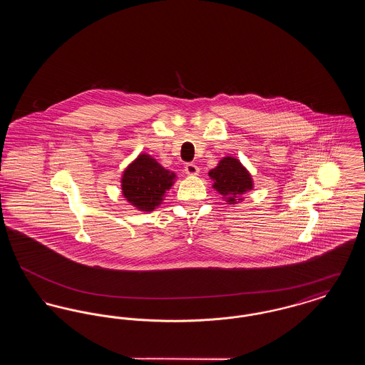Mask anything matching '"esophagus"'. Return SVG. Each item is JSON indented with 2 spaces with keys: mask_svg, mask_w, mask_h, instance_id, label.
<instances>
[{
  "mask_svg": "<svg viewBox=\"0 0 365 365\" xmlns=\"http://www.w3.org/2000/svg\"><path fill=\"white\" fill-rule=\"evenodd\" d=\"M185 173L187 175H191V176H194V175H198L200 168H198L195 164H192V163H187V164L185 165Z\"/></svg>",
  "mask_w": 365,
  "mask_h": 365,
  "instance_id": "1",
  "label": "esophagus"
}]
</instances>
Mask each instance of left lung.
I'll use <instances>...</instances> for the list:
<instances>
[{
	"label": "left lung",
	"mask_w": 365,
	"mask_h": 365,
	"mask_svg": "<svg viewBox=\"0 0 365 365\" xmlns=\"http://www.w3.org/2000/svg\"><path fill=\"white\" fill-rule=\"evenodd\" d=\"M209 176L213 180V189L223 197L227 202L234 204L241 200V195L253 189V180L249 171L234 157H225L219 161L217 167L209 171Z\"/></svg>",
	"instance_id": "8db88e82"
}]
</instances>
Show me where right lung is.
<instances>
[{
  "label": "right lung",
  "instance_id": "right-lung-1",
  "mask_svg": "<svg viewBox=\"0 0 365 365\" xmlns=\"http://www.w3.org/2000/svg\"><path fill=\"white\" fill-rule=\"evenodd\" d=\"M175 178L174 173L161 167L153 157L139 155L123 173V195L139 210L152 212L161 204Z\"/></svg>",
  "mask_w": 365,
  "mask_h": 365
}]
</instances>
